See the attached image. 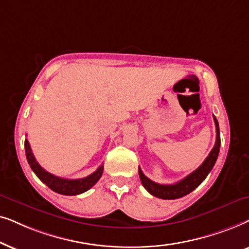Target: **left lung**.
<instances>
[{"label":"left lung","mask_w":249,"mask_h":249,"mask_svg":"<svg viewBox=\"0 0 249 249\" xmlns=\"http://www.w3.org/2000/svg\"><path fill=\"white\" fill-rule=\"evenodd\" d=\"M213 117L215 122V127H216V141H215L214 147L210 152V155L207 156V158L204 160V163L196 171H194L187 178H184L183 180L178 181V183L174 184H159L151 181L150 178H148L142 173L141 168H139V177H140L141 183L149 194H151L152 196L157 198H161V199H178V198L187 196L188 194L194 191L206 178L208 173H210L215 165L221 145L218 123L216 117L215 116H213Z\"/></svg>","instance_id":"1"}]
</instances>
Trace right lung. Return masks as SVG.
<instances>
[{"mask_svg": "<svg viewBox=\"0 0 249 249\" xmlns=\"http://www.w3.org/2000/svg\"><path fill=\"white\" fill-rule=\"evenodd\" d=\"M25 151L26 157H27L28 164L31 165L33 172L36 174L39 180L43 183L48 185V187L57 194L66 195V196H76V195L83 194V192L88 191L99 181L104 173V166H100L97 171L89 175V177L83 178H76V180H68V178H62L55 177L49 172H46L44 168L41 167L32 152V148L29 145L27 139L25 140Z\"/></svg>", "mask_w": 249, "mask_h": 249, "instance_id": "add662e5", "label": "right lung"}]
</instances>
